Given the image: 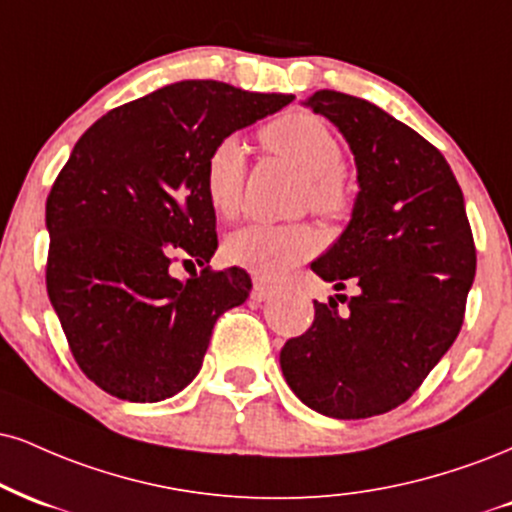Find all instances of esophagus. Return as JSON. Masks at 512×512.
<instances>
[{"label": "esophagus", "instance_id": "34e87169", "mask_svg": "<svg viewBox=\"0 0 512 512\" xmlns=\"http://www.w3.org/2000/svg\"><path fill=\"white\" fill-rule=\"evenodd\" d=\"M272 293H274L272 283L260 279V276H255V279H252V300H257V303H264V300H267Z\"/></svg>", "mask_w": 512, "mask_h": 512}]
</instances>
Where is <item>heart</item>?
Segmentation results:
<instances>
[{"label":"heart","mask_w":512,"mask_h":512,"mask_svg":"<svg viewBox=\"0 0 512 512\" xmlns=\"http://www.w3.org/2000/svg\"><path fill=\"white\" fill-rule=\"evenodd\" d=\"M269 150L288 159L307 176L305 197L326 217H338L350 205V188L343 176V150L338 138L315 114L293 112L262 131ZM245 147L236 135L217 140L205 159V190L221 217L238 214L245 183ZM319 248V233L310 224H250L231 233L224 243V260L248 269L260 279H281L295 264Z\"/></svg>","instance_id":"obj_1"}]
</instances>
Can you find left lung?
Returning a JSON list of instances; mask_svg holds the SVG:
<instances>
[{"instance_id": "8db88e82", "label": "left lung", "mask_w": 512, "mask_h": 512, "mask_svg": "<svg viewBox=\"0 0 512 512\" xmlns=\"http://www.w3.org/2000/svg\"><path fill=\"white\" fill-rule=\"evenodd\" d=\"M303 104L346 138L360 188L312 272L336 291L357 283V295L346 315L334 298L315 300V322L283 346L281 369L307 408L362 420L405 403L453 346L477 252L463 190L432 143L362 97L319 90Z\"/></svg>"}]
</instances>
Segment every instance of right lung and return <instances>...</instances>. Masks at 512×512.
Listing matches in <instances>:
<instances>
[{
	"mask_svg": "<svg viewBox=\"0 0 512 512\" xmlns=\"http://www.w3.org/2000/svg\"><path fill=\"white\" fill-rule=\"evenodd\" d=\"M293 102L217 80H181L112 109L80 135L47 197V293L78 367L131 403L197 377L217 319L248 300L243 269L181 281L174 252L207 264L217 217L205 159L217 140Z\"/></svg>",
	"mask_w": 512,
	"mask_h": 512,
	"instance_id": "right-lung-1",
	"label": "right lung"
}]
</instances>
